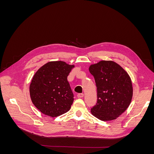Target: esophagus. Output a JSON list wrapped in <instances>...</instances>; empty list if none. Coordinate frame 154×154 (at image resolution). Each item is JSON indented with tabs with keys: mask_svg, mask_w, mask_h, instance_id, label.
I'll return each instance as SVG.
<instances>
[{
	"mask_svg": "<svg viewBox=\"0 0 154 154\" xmlns=\"http://www.w3.org/2000/svg\"><path fill=\"white\" fill-rule=\"evenodd\" d=\"M77 96L78 97H79V98H81V97H83V93H79V94H78Z\"/></svg>",
	"mask_w": 154,
	"mask_h": 154,
	"instance_id": "esophagus-1",
	"label": "esophagus"
}]
</instances>
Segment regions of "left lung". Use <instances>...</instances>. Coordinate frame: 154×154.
I'll return each instance as SVG.
<instances>
[{
  "instance_id": "left-lung-1",
  "label": "left lung",
  "mask_w": 154,
  "mask_h": 154,
  "mask_svg": "<svg viewBox=\"0 0 154 154\" xmlns=\"http://www.w3.org/2000/svg\"><path fill=\"white\" fill-rule=\"evenodd\" d=\"M88 69L94 77L97 96L91 114L103 122L117 119L132 101L133 87L129 74L112 60L91 64Z\"/></svg>"
}]
</instances>
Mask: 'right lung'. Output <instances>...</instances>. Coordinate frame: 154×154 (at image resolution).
I'll use <instances>...</instances> for the list:
<instances>
[{
  "instance_id": "1",
  "label": "right lung",
  "mask_w": 154,
  "mask_h": 154,
  "mask_svg": "<svg viewBox=\"0 0 154 154\" xmlns=\"http://www.w3.org/2000/svg\"><path fill=\"white\" fill-rule=\"evenodd\" d=\"M74 65L52 61L38 69L29 85L32 103L42 113L55 118L66 113L74 101L67 76Z\"/></svg>"
}]
</instances>
